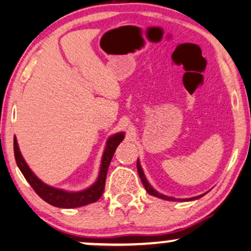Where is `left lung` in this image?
Listing matches in <instances>:
<instances>
[{"instance_id": "1", "label": "left lung", "mask_w": 251, "mask_h": 251, "mask_svg": "<svg viewBox=\"0 0 251 251\" xmlns=\"http://www.w3.org/2000/svg\"><path fill=\"white\" fill-rule=\"evenodd\" d=\"M136 168H138V173H139V176L140 179H141V181L143 183V186H145V188L147 192H148L150 195L152 196H156V198L158 199H162V200H165V201H173V202H189V201H194V200H199L201 199L202 196H204L206 193L202 194V195H199V196H195V198H190V199H176V198H172V196H168V195H164V194L157 192V190L153 188V187L150 185L148 180H147L146 176H145V172H143V170L141 168V164H140V160L138 159V162H136Z\"/></svg>"}]
</instances>
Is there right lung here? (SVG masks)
<instances>
[{
	"instance_id": "add662e5",
	"label": "right lung",
	"mask_w": 251,
	"mask_h": 251,
	"mask_svg": "<svg viewBox=\"0 0 251 251\" xmlns=\"http://www.w3.org/2000/svg\"><path fill=\"white\" fill-rule=\"evenodd\" d=\"M124 138H125V133L119 132L111 135L106 140L105 149L102 155L101 166H100L98 179L88 188L79 190V192H69V190L56 188V187L47 185L42 180H40L34 175V172L29 169L27 163L25 162L24 157H23L21 150H19L16 136L13 138V150H15L16 163L18 165L19 170H21L23 176H25V179L27 180V182L32 186V188L34 189V192L38 194L40 198L43 201L49 203V204L57 206V208L72 209L91 204V203L96 202L101 198L103 192H104L106 172H108L110 162H111L117 147L123 141Z\"/></svg>"
}]
</instances>
